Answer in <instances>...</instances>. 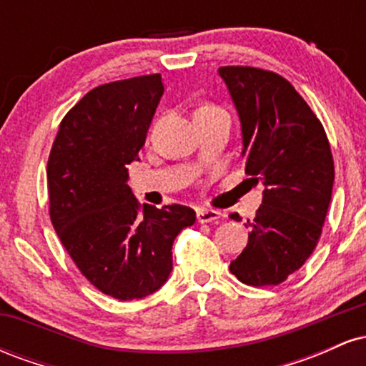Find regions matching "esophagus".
<instances>
[{
    "label": "esophagus",
    "instance_id": "34e87169",
    "mask_svg": "<svg viewBox=\"0 0 366 366\" xmlns=\"http://www.w3.org/2000/svg\"><path fill=\"white\" fill-rule=\"evenodd\" d=\"M197 217V222L199 224H209V222H217L218 218H220V212H217V209H197L196 213Z\"/></svg>",
    "mask_w": 366,
    "mask_h": 366
}]
</instances>
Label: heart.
Listing matches in <instances>:
<instances>
[{
  "label": "heart",
  "instance_id": "b5f03b06",
  "mask_svg": "<svg viewBox=\"0 0 366 366\" xmlns=\"http://www.w3.org/2000/svg\"><path fill=\"white\" fill-rule=\"evenodd\" d=\"M208 110H220V108L218 107H215V104H209V103H204V104H201L199 108H197L196 112H208Z\"/></svg>",
  "mask_w": 366,
  "mask_h": 366
}]
</instances>
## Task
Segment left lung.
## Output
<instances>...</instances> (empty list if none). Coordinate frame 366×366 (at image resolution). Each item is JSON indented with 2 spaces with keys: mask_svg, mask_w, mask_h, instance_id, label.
I'll return each mask as SVG.
<instances>
[{
  "mask_svg": "<svg viewBox=\"0 0 366 366\" xmlns=\"http://www.w3.org/2000/svg\"><path fill=\"white\" fill-rule=\"evenodd\" d=\"M242 129L246 174L264 186L247 246L230 263L242 284L279 285L303 267L322 236L334 158L322 122L282 75L220 66ZM241 220L237 213L230 215Z\"/></svg>",
  "mask_w": 366,
  "mask_h": 366,
  "instance_id": "left-lung-1",
  "label": "left lung"
}]
</instances>
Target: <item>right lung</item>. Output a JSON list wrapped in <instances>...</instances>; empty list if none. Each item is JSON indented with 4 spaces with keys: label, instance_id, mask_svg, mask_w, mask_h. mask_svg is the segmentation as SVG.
I'll return each instance as SVG.
<instances>
[{
    "label": "right lung",
    "instance_id": "obj_1",
    "mask_svg": "<svg viewBox=\"0 0 366 366\" xmlns=\"http://www.w3.org/2000/svg\"><path fill=\"white\" fill-rule=\"evenodd\" d=\"M162 94L159 74L91 89L63 117L46 169L63 247L96 289L120 301L167 282L172 244L196 222L182 204L141 208L127 186V165L139 159Z\"/></svg>",
    "mask_w": 366,
    "mask_h": 366
}]
</instances>
